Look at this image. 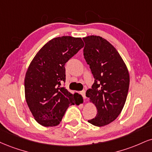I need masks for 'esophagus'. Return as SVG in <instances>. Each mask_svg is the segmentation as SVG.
<instances>
[{
  "instance_id": "1",
  "label": "esophagus",
  "mask_w": 152,
  "mask_h": 152,
  "mask_svg": "<svg viewBox=\"0 0 152 152\" xmlns=\"http://www.w3.org/2000/svg\"><path fill=\"white\" fill-rule=\"evenodd\" d=\"M81 94L82 95V96L83 97L84 99H86V91H81Z\"/></svg>"
}]
</instances>
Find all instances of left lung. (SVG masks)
Instances as JSON below:
<instances>
[{
	"label": "left lung",
	"mask_w": 152,
	"mask_h": 152,
	"mask_svg": "<svg viewBox=\"0 0 152 152\" xmlns=\"http://www.w3.org/2000/svg\"><path fill=\"white\" fill-rule=\"evenodd\" d=\"M83 55L95 78L86 96L97 108V115L88 120L102 127L114 121L125 105L129 85L127 66L116 49L100 36L83 38Z\"/></svg>",
	"instance_id": "obj_1"
}]
</instances>
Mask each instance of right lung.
Instances as JSON below:
<instances>
[{"label":"right lung","instance_id":"add662e5","mask_svg":"<svg viewBox=\"0 0 152 152\" xmlns=\"http://www.w3.org/2000/svg\"><path fill=\"white\" fill-rule=\"evenodd\" d=\"M83 46L80 37H58L45 44L31 61L25 78V99L41 125H58L69 106L82 99L61 85L66 81L65 64Z\"/></svg>","mask_w":152,"mask_h":152}]
</instances>
